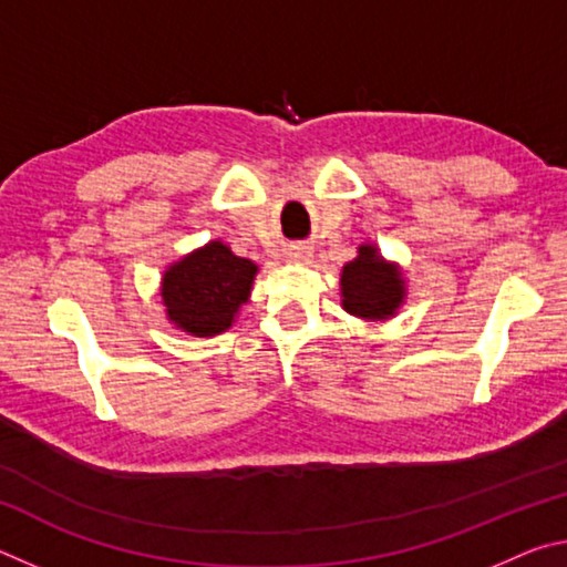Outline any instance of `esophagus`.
<instances>
[{"label":"esophagus","instance_id":"1","mask_svg":"<svg viewBox=\"0 0 567 567\" xmlns=\"http://www.w3.org/2000/svg\"><path fill=\"white\" fill-rule=\"evenodd\" d=\"M287 257H290L292 262H310L312 260V247L305 245V243H297L287 247Z\"/></svg>","mask_w":567,"mask_h":567}]
</instances>
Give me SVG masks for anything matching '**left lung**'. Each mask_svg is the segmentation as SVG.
<instances>
[{
    "mask_svg": "<svg viewBox=\"0 0 567 567\" xmlns=\"http://www.w3.org/2000/svg\"><path fill=\"white\" fill-rule=\"evenodd\" d=\"M342 307L354 318L388 320L405 300V280L398 265L382 260L375 245H360L358 257L342 267Z\"/></svg>",
    "mask_w": 567,
    "mask_h": 567,
    "instance_id": "obj_1",
    "label": "left lung"
}]
</instances>
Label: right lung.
<instances>
[{
  "label": "right lung",
  "instance_id": "add662e5",
  "mask_svg": "<svg viewBox=\"0 0 567 567\" xmlns=\"http://www.w3.org/2000/svg\"><path fill=\"white\" fill-rule=\"evenodd\" d=\"M257 265L219 243H207L162 277L167 320L195 338H215L233 328L239 307L249 300Z\"/></svg>",
  "mask_w": 567,
  "mask_h": 567
}]
</instances>
